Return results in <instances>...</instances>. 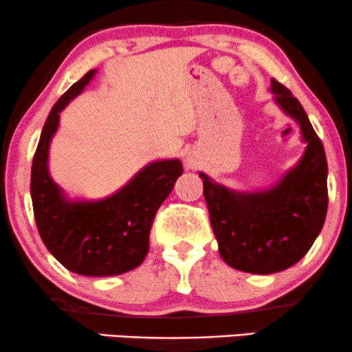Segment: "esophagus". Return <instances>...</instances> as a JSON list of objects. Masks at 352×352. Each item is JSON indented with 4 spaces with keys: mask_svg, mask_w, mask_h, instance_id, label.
I'll return each mask as SVG.
<instances>
[{
    "mask_svg": "<svg viewBox=\"0 0 352 352\" xmlns=\"http://www.w3.org/2000/svg\"><path fill=\"white\" fill-rule=\"evenodd\" d=\"M184 164H185V167H187V168H197L200 165L199 155H197L195 152H188L187 155H185Z\"/></svg>",
    "mask_w": 352,
    "mask_h": 352,
    "instance_id": "34e87169",
    "label": "esophagus"
}]
</instances>
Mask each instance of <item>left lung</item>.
<instances>
[{
  "label": "left lung",
  "instance_id": "1",
  "mask_svg": "<svg viewBox=\"0 0 352 352\" xmlns=\"http://www.w3.org/2000/svg\"><path fill=\"white\" fill-rule=\"evenodd\" d=\"M274 102L300 125L305 153L273 187L233 190L204 179V195L218 252L232 268L272 274L301 260L313 246L328 212V162L300 100L272 79Z\"/></svg>",
  "mask_w": 352,
  "mask_h": 352
}]
</instances>
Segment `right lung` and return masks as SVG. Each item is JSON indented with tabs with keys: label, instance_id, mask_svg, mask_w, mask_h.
Instances as JSON below:
<instances>
[{
	"label": "right lung",
	"instance_id": "obj_1",
	"mask_svg": "<svg viewBox=\"0 0 352 352\" xmlns=\"http://www.w3.org/2000/svg\"><path fill=\"white\" fill-rule=\"evenodd\" d=\"M96 76L89 71L54 104L44 124L33 168L31 200L41 240L64 268L82 276H116L142 265L157 210L184 172L179 159L153 160L124 187L99 200L71 199L50 173V145L59 114Z\"/></svg>",
	"mask_w": 352,
	"mask_h": 352
}]
</instances>
